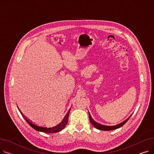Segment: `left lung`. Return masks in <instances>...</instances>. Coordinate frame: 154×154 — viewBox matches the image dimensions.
<instances>
[{
	"mask_svg": "<svg viewBox=\"0 0 154 154\" xmlns=\"http://www.w3.org/2000/svg\"><path fill=\"white\" fill-rule=\"evenodd\" d=\"M88 115H89V120L91 121V124L97 129H99V130H102V131H112V130H115V129H117L118 128H120L122 126H123L128 121V120L130 119V117H128L127 120H125V121H124L123 122L120 123L118 125H113V126H108V125H102V124H100L99 123H97V122H95V121L94 120V119L92 118L91 114L89 112H88Z\"/></svg>",
	"mask_w": 154,
	"mask_h": 154,
	"instance_id": "8db88e82",
	"label": "left lung"
}]
</instances>
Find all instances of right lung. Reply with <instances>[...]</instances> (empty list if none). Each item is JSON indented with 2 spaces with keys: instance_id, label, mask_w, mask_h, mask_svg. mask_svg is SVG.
<instances>
[{
  "instance_id": "right-lung-1",
  "label": "right lung",
  "mask_w": 154,
  "mask_h": 154,
  "mask_svg": "<svg viewBox=\"0 0 154 154\" xmlns=\"http://www.w3.org/2000/svg\"><path fill=\"white\" fill-rule=\"evenodd\" d=\"M70 110L67 113V114L66 115V116L64 117L63 119L62 120V122L59 124H58L57 125H56V126L53 127H42V126H39V125H35L33 122H32L30 120H29V119L26 118V117L24 116L21 112H20V113H21V114L22 115L23 117L24 118V119L26 120V122L32 128H34L35 130H36L37 131H40V132H45V133H55V132H58L62 131V129H63L64 127H66V125H67V124L68 122V120H69V116Z\"/></svg>"
}]
</instances>
